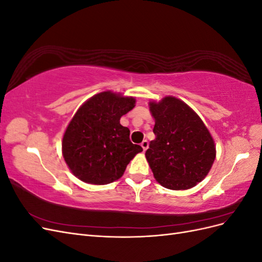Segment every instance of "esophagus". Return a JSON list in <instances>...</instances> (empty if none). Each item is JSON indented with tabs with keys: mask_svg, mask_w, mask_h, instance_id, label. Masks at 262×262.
I'll use <instances>...</instances> for the list:
<instances>
[{
	"mask_svg": "<svg viewBox=\"0 0 262 262\" xmlns=\"http://www.w3.org/2000/svg\"><path fill=\"white\" fill-rule=\"evenodd\" d=\"M141 146H142V148H143V150L145 152V150H146L147 147H148V142H147V140H144L143 142H142Z\"/></svg>",
	"mask_w": 262,
	"mask_h": 262,
	"instance_id": "34e87169",
	"label": "esophagus"
}]
</instances>
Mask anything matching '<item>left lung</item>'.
<instances>
[{
  "label": "left lung",
  "mask_w": 262,
  "mask_h": 262,
  "mask_svg": "<svg viewBox=\"0 0 262 262\" xmlns=\"http://www.w3.org/2000/svg\"><path fill=\"white\" fill-rule=\"evenodd\" d=\"M155 119L145 157L155 179L171 190L194 187L208 175L216 150L213 138L201 118L186 102L166 96L149 101Z\"/></svg>",
  "instance_id": "obj_1"
}]
</instances>
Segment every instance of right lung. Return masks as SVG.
<instances>
[{
	"mask_svg": "<svg viewBox=\"0 0 262 262\" xmlns=\"http://www.w3.org/2000/svg\"><path fill=\"white\" fill-rule=\"evenodd\" d=\"M136 106L133 97L110 91L94 95L78 108L62 140V153L73 175L92 185L120 178L143 148L130 141L120 118Z\"/></svg>",
	"mask_w": 262,
	"mask_h": 262,
	"instance_id": "1",
	"label": "right lung"
}]
</instances>
